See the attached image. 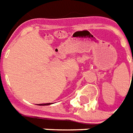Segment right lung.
Returning <instances> with one entry per match:
<instances>
[{"instance_id":"right-lung-1","label":"right lung","mask_w":133,"mask_h":133,"mask_svg":"<svg viewBox=\"0 0 133 133\" xmlns=\"http://www.w3.org/2000/svg\"><path fill=\"white\" fill-rule=\"evenodd\" d=\"M51 104V103H47V104H38V106H47V105H50V104Z\"/></svg>"}]
</instances>
